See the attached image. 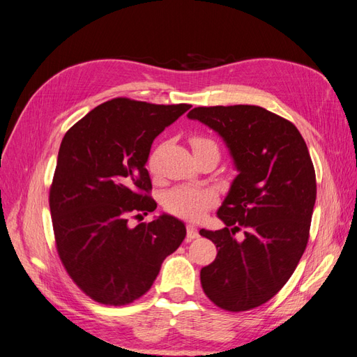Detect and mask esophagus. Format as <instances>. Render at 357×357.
<instances>
[{"instance_id":"obj_1","label":"esophagus","mask_w":357,"mask_h":357,"mask_svg":"<svg viewBox=\"0 0 357 357\" xmlns=\"http://www.w3.org/2000/svg\"><path fill=\"white\" fill-rule=\"evenodd\" d=\"M199 236V231H197V227L195 226V225H187V238L188 240H195V238H197Z\"/></svg>"}]
</instances>
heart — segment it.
<instances>
[{"label":"heart","mask_w":357,"mask_h":357,"mask_svg":"<svg viewBox=\"0 0 357 357\" xmlns=\"http://www.w3.org/2000/svg\"><path fill=\"white\" fill-rule=\"evenodd\" d=\"M190 142L193 149H197L205 144H215L213 140L202 135L191 137ZM148 167L151 172L155 170V155L149 157ZM215 200L217 197L213 190L181 185L170 190L166 195V197H164V208H166L167 213L176 217L187 218V220H199L215 204Z\"/></svg>","instance_id":"obj_1"}]
</instances>
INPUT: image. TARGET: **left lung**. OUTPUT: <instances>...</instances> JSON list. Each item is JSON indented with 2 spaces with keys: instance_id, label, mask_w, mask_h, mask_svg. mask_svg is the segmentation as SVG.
Wrapping results in <instances>:
<instances>
[{
  "instance_id": "obj_1",
  "label": "left lung",
  "mask_w": 357,
  "mask_h": 357,
  "mask_svg": "<svg viewBox=\"0 0 357 357\" xmlns=\"http://www.w3.org/2000/svg\"><path fill=\"white\" fill-rule=\"evenodd\" d=\"M188 117L218 132L238 170L217 211L226 226L199 231L217 248L200 283L215 306L250 310L278 294L306 249L317 197L314 164L294 123L262 107H196Z\"/></svg>"
}]
</instances>
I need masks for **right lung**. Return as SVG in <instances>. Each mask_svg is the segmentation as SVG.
I'll return each instance as SVG.
<instances>
[{
  "label": "right lung",
  "mask_w": 357,
  "mask_h": 357,
  "mask_svg": "<svg viewBox=\"0 0 357 357\" xmlns=\"http://www.w3.org/2000/svg\"><path fill=\"white\" fill-rule=\"evenodd\" d=\"M191 105L114 98L65 134L50 190L54 236L63 267L98 303L130 305L157 279L161 264L185 238V226L162 214L149 223L148 161L152 142Z\"/></svg>",
  "instance_id": "right-lung-1"
}]
</instances>
